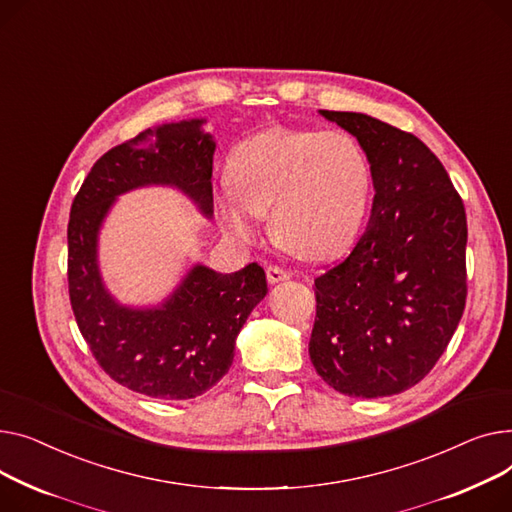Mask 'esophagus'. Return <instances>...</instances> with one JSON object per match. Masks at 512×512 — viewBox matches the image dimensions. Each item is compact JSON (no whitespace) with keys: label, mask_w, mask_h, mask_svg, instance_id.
Segmentation results:
<instances>
[{"label":"esophagus","mask_w":512,"mask_h":512,"mask_svg":"<svg viewBox=\"0 0 512 512\" xmlns=\"http://www.w3.org/2000/svg\"><path fill=\"white\" fill-rule=\"evenodd\" d=\"M266 279H268V283L275 285V283L291 279V273H289V270H285L283 266H279V264H270L266 268Z\"/></svg>","instance_id":"1"}]
</instances>
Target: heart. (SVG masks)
Segmentation results:
<instances>
[{"label": "heart", "instance_id": "obj_1", "mask_svg": "<svg viewBox=\"0 0 512 512\" xmlns=\"http://www.w3.org/2000/svg\"><path fill=\"white\" fill-rule=\"evenodd\" d=\"M219 198L223 229L250 242L256 217L270 213L277 242L308 258L345 248L362 225L370 167L364 150L343 132L273 128L239 144Z\"/></svg>", "mask_w": 512, "mask_h": 512}]
</instances>
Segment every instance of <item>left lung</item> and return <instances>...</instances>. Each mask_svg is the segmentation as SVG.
I'll return each instance as SVG.
<instances>
[{
	"instance_id": "left-lung-1",
	"label": "left lung",
	"mask_w": 512,
	"mask_h": 512,
	"mask_svg": "<svg viewBox=\"0 0 512 512\" xmlns=\"http://www.w3.org/2000/svg\"><path fill=\"white\" fill-rule=\"evenodd\" d=\"M366 150L372 215L353 250L314 279L310 359L347 397H390L424 380L467 302L465 204L432 150L364 113L322 111Z\"/></svg>"
}]
</instances>
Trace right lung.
Returning <instances> with one entry per match:
<instances>
[{
    "mask_svg": "<svg viewBox=\"0 0 512 512\" xmlns=\"http://www.w3.org/2000/svg\"><path fill=\"white\" fill-rule=\"evenodd\" d=\"M200 119L144 130L88 171L68 221V289L76 324L109 378L140 395L184 401L231 368L235 339L266 295L258 262L231 275L196 266L157 310L119 308L97 270V229L113 198L146 184H173L204 213L213 206L215 142Z\"/></svg>",
    "mask_w": 512,
    "mask_h": 512,
    "instance_id": "1",
    "label": "right lung"
}]
</instances>
